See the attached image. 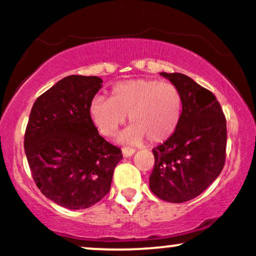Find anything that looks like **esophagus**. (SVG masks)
<instances>
[{
  "mask_svg": "<svg viewBox=\"0 0 256 256\" xmlns=\"http://www.w3.org/2000/svg\"><path fill=\"white\" fill-rule=\"evenodd\" d=\"M134 148H130V146H124V148H122V155H124L125 158H130V156H132V155L134 154Z\"/></svg>",
  "mask_w": 256,
  "mask_h": 256,
  "instance_id": "1",
  "label": "esophagus"
}]
</instances>
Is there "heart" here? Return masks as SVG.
<instances>
[{"instance_id":"obj_1","label":"heart","mask_w":256,"mask_h":256,"mask_svg":"<svg viewBox=\"0 0 256 256\" xmlns=\"http://www.w3.org/2000/svg\"><path fill=\"white\" fill-rule=\"evenodd\" d=\"M183 101L174 85L158 79L137 78L120 82L110 90V98L96 96L89 104V116L104 137H114L128 116L131 126L124 142L140 144L162 143L174 134L180 122Z\"/></svg>"}]
</instances>
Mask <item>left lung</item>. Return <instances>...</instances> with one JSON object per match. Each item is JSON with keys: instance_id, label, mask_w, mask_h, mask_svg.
Wrapping results in <instances>:
<instances>
[{"instance_id": "1", "label": "left lung", "mask_w": 256, "mask_h": 256, "mask_svg": "<svg viewBox=\"0 0 256 256\" xmlns=\"http://www.w3.org/2000/svg\"><path fill=\"white\" fill-rule=\"evenodd\" d=\"M183 101L177 130L155 146L149 186L155 196L180 204L204 192L222 171L226 158V119L213 92L182 73L161 72Z\"/></svg>"}]
</instances>
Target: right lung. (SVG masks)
<instances>
[{"label": "right lung", "mask_w": 256, "mask_h": 256, "mask_svg": "<svg viewBox=\"0 0 256 256\" xmlns=\"http://www.w3.org/2000/svg\"><path fill=\"white\" fill-rule=\"evenodd\" d=\"M95 76H68L36 100L24 146L32 178L46 198L84 210L110 192L120 148L100 136L89 104L101 89Z\"/></svg>", "instance_id": "obj_1"}]
</instances>
